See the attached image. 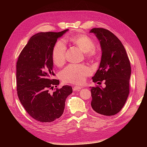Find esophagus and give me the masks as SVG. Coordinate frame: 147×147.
<instances>
[{
	"label": "esophagus",
	"instance_id": "obj_1",
	"mask_svg": "<svg viewBox=\"0 0 147 147\" xmlns=\"http://www.w3.org/2000/svg\"><path fill=\"white\" fill-rule=\"evenodd\" d=\"M82 88L80 86H75L73 87V90L74 91H80Z\"/></svg>",
	"mask_w": 147,
	"mask_h": 147
}]
</instances>
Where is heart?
<instances>
[{
	"mask_svg": "<svg viewBox=\"0 0 147 147\" xmlns=\"http://www.w3.org/2000/svg\"><path fill=\"white\" fill-rule=\"evenodd\" d=\"M67 40L84 53L88 59H95L98 56V51L95 47V42L86 35L79 34L69 37ZM51 57L53 63L57 66L63 65L66 61V47L62 41L57 42L52 50ZM91 74L90 67L84 64H69L61 71V78L64 82L80 84L84 82L86 78Z\"/></svg>",
	"mask_w": 147,
	"mask_h": 147,
	"instance_id": "heart-1",
	"label": "heart"
}]
</instances>
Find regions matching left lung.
I'll list each match as a JSON object with an SVG mask.
<instances>
[{"mask_svg":"<svg viewBox=\"0 0 147 147\" xmlns=\"http://www.w3.org/2000/svg\"><path fill=\"white\" fill-rule=\"evenodd\" d=\"M100 42L102 57L99 69L92 77L94 83L105 82L91 89V107L96 112L105 116L118 113L125 104L129 93L131 68L125 48L121 41L110 30L93 28Z\"/></svg>","mask_w":147,"mask_h":147,"instance_id":"obj_1","label":"left lung"}]
</instances>
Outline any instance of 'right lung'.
Returning <instances> with one entry per match:
<instances>
[{"instance_id": "1", "label": "right lung", "mask_w": 147, "mask_h": 147, "mask_svg": "<svg viewBox=\"0 0 147 147\" xmlns=\"http://www.w3.org/2000/svg\"><path fill=\"white\" fill-rule=\"evenodd\" d=\"M68 29L59 32H40L30 37L16 63L17 94L26 112L37 121L51 123L61 117L72 86L56 88L53 79L52 50L57 38Z\"/></svg>"}]
</instances>
